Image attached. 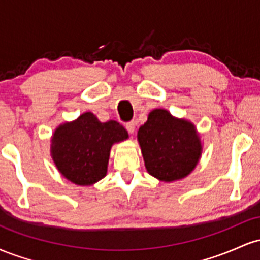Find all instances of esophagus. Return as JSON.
<instances>
[{
	"label": "esophagus",
	"instance_id": "1",
	"mask_svg": "<svg viewBox=\"0 0 260 260\" xmlns=\"http://www.w3.org/2000/svg\"><path fill=\"white\" fill-rule=\"evenodd\" d=\"M136 127H137V122L136 121H131V122H128V123L126 124L127 131L131 134H133L134 132H136Z\"/></svg>",
	"mask_w": 260,
	"mask_h": 260
}]
</instances>
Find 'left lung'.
I'll list each match as a JSON object with an SVG mask.
<instances>
[{
  "mask_svg": "<svg viewBox=\"0 0 260 260\" xmlns=\"http://www.w3.org/2000/svg\"><path fill=\"white\" fill-rule=\"evenodd\" d=\"M137 138L145 169L161 182L187 177L202 156V140L194 124L186 118L175 117L165 109L149 113Z\"/></svg>",
  "mask_w": 260,
  "mask_h": 260,
  "instance_id": "obj_1",
  "label": "left lung"
}]
</instances>
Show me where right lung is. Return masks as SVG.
<instances>
[{"label":"right lung","instance_id":"obj_1","mask_svg":"<svg viewBox=\"0 0 260 260\" xmlns=\"http://www.w3.org/2000/svg\"><path fill=\"white\" fill-rule=\"evenodd\" d=\"M126 139L127 131L118 122H100L92 112H84L56 128L50 153L66 180L77 186H92L107 174L112 145Z\"/></svg>","mask_w":260,"mask_h":260}]
</instances>
